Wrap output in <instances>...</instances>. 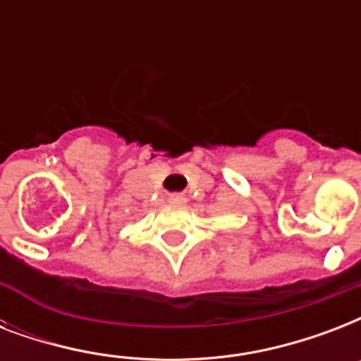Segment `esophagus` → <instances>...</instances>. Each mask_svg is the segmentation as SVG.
<instances>
[{
    "mask_svg": "<svg viewBox=\"0 0 361 361\" xmlns=\"http://www.w3.org/2000/svg\"><path fill=\"white\" fill-rule=\"evenodd\" d=\"M185 202V197L181 195V192H174V195H170L169 197V204H172V206H180V204Z\"/></svg>",
    "mask_w": 361,
    "mask_h": 361,
    "instance_id": "obj_1",
    "label": "esophagus"
}]
</instances>
